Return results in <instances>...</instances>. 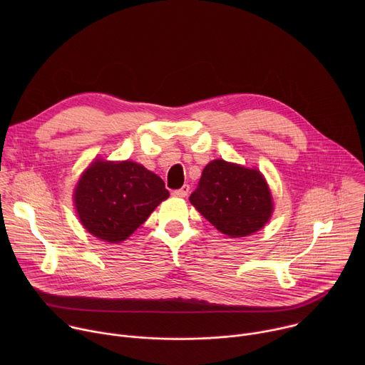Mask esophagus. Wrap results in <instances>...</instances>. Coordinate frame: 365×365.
Returning a JSON list of instances; mask_svg holds the SVG:
<instances>
[{"mask_svg":"<svg viewBox=\"0 0 365 365\" xmlns=\"http://www.w3.org/2000/svg\"><path fill=\"white\" fill-rule=\"evenodd\" d=\"M189 185H183L180 189H176V190H173V195L175 196H178V197H186L187 196V193H189Z\"/></svg>","mask_w":365,"mask_h":365,"instance_id":"1","label":"esophagus"}]
</instances>
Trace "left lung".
<instances>
[{"label":"left lung","instance_id":"left-lung-1","mask_svg":"<svg viewBox=\"0 0 365 365\" xmlns=\"http://www.w3.org/2000/svg\"><path fill=\"white\" fill-rule=\"evenodd\" d=\"M190 203L222 234L237 238L258 231L273 212L270 189L258 170L214 160L200 176Z\"/></svg>","mask_w":365,"mask_h":365}]
</instances>
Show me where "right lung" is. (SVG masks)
<instances>
[{
	"label": "right lung",
	"instance_id": "obj_1",
	"mask_svg": "<svg viewBox=\"0 0 365 365\" xmlns=\"http://www.w3.org/2000/svg\"><path fill=\"white\" fill-rule=\"evenodd\" d=\"M168 197L165 182L134 162L96 160L75 189L82 225L92 235L114 244L127 240Z\"/></svg>",
	"mask_w": 365,
	"mask_h": 365
}]
</instances>
